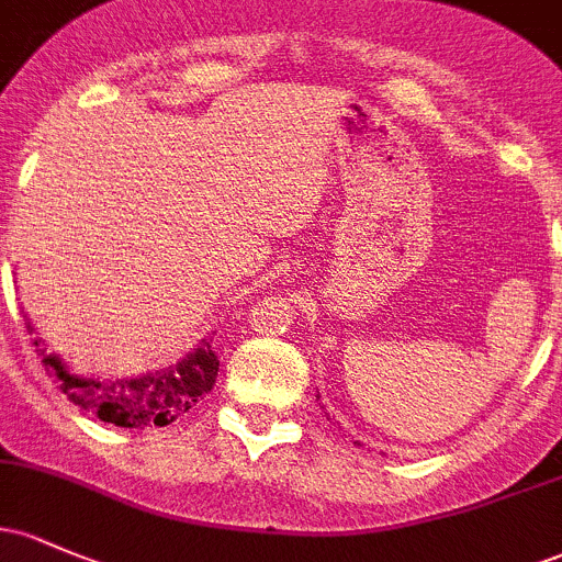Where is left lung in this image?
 <instances>
[{"instance_id":"8db88e82","label":"left lung","mask_w":562,"mask_h":562,"mask_svg":"<svg viewBox=\"0 0 562 562\" xmlns=\"http://www.w3.org/2000/svg\"><path fill=\"white\" fill-rule=\"evenodd\" d=\"M317 400H319V394H317Z\"/></svg>"}]
</instances>
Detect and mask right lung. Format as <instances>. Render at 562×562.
I'll list each match as a JSON object with an SVG mask.
<instances>
[{"instance_id":"obj_1","label":"right lung","mask_w":562,"mask_h":562,"mask_svg":"<svg viewBox=\"0 0 562 562\" xmlns=\"http://www.w3.org/2000/svg\"><path fill=\"white\" fill-rule=\"evenodd\" d=\"M29 333L34 325L29 323ZM213 338H202L200 347L189 351L181 362L165 368V371L138 375V379H82L69 373V368L47 351L42 338H34L36 355L45 362V371L50 373L60 392L79 405L82 411L92 413L101 422L114 424L125 429H154L168 427L181 418L183 413L194 408L205 394L213 390L215 375H218V357L211 347Z\"/></svg>"}]
</instances>
